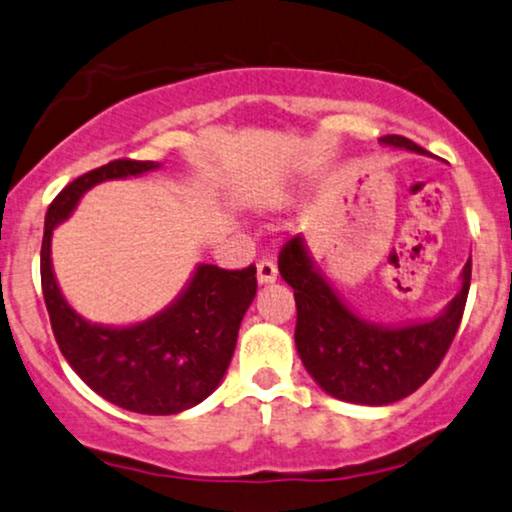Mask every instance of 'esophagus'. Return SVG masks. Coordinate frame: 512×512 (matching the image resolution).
Masks as SVG:
<instances>
[{
    "label": "esophagus",
    "mask_w": 512,
    "mask_h": 512,
    "mask_svg": "<svg viewBox=\"0 0 512 512\" xmlns=\"http://www.w3.org/2000/svg\"><path fill=\"white\" fill-rule=\"evenodd\" d=\"M256 280L258 284H272L277 280V265L270 261V258H263V261H258L256 265Z\"/></svg>",
    "instance_id": "34e87169"
}]
</instances>
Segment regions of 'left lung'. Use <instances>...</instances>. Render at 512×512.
Here are the masks:
<instances>
[{
	"mask_svg": "<svg viewBox=\"0 0 512 512\" xmlns=\"http://www.w3.org/2000/svg\"><path fill=\"white\" fill-rule=\"evenodd\" d=\"M381 145L430 155L404 136H383ZM280 275L294 289V341L305 371L327 395L367 407L404 400L433 376L454 341L470 289L468 261L459 291L440 315L404 324L364 320L324 277L303 235L284 244Z\"/></svg>",
	"mask_w": 512,
	"mask_h": 512,
	"instance_id": "left-lung-1",
	"label": "left lung"
}]
</instances>
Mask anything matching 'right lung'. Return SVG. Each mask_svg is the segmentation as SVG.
Returning a JSON list of instances; mask_svg holds the SVG:
<instances>
[{"mask_svg":"<svg viewBox=\"0 0 512 512\" xmlns=\"http://www.w3.org/2000/svg\"><path fill=\"white\" fill-rule=\"evenodd\" d=\"M157 169L159 162L117 159L65 185L44 218L42 291L58 348L86 386L126 411L171 416L207 400L223 381L242 317L256 296L254 265L221 270L197 263L174 301L148 320L98 324L68 303L51 261L53 230L94 185Z\"/></svg>","mask_w":512,"mask_h":512,"instance_id":"1","label":"right lung"}]
</instances>
